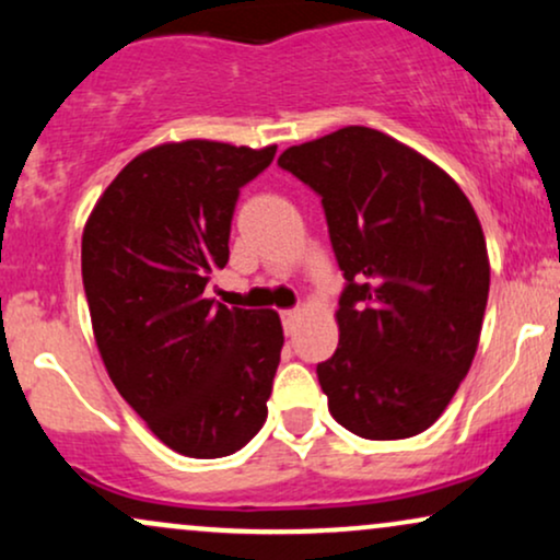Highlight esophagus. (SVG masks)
Segmentation results:
<instances>
[{"instance_id":"1","label":"esophagus","mask_w":560,"mask_h":560,"mask_svg":"<svg viewBox=\"0 0 560 560\" xmlns=\"http://www.w3.org/2000/svg\"><path fill=\"white\" fill-rule=\"evenodd\" d=\"M300 313L298 311H281V324H284V331L292 334L294 326H298Z\"/></svg>"}]
</instances>
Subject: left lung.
I'll return each mask as SVG.
<instances>
[{
    "label": "left lung",
    "mask_w": 560,
    "mask_h": 560,
    "mask_svg": "<svg viewBox=\"0 0 560 560\" xmlns=\"http://www.w3.org/2000/svg\"><path fill=\"white\" fill-rule=\"evenodd\" d=\"M279 165L320 197L345 276L339 347L316 365L331 416L365 440L421 434L471 369L490 294L471 202L445 171L365 126L289 147Z\"/></svg>",
    "instance_id": "obj_1"
}]
</instances>
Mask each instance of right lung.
<instances>
[{
    "mask_svg": "<svg viewBox=\"0 0 560 560\" xmlns=\"http://www.w3.org/2000/svg\"><path fill=\"white\" fill-rule=\"evenodd\" d=\"M273 155L160 144L115 176L83 229V292L107 374L152 434L189 458L236 453L268 416L279 313L226 307L205 287L229 262L240 189Z\"/></svg>",
    "mask_w": 560,
    "mask_h": 560,
    "instance_id": "right-lung-1",
    "label": "right lung"
}]
</instances>
